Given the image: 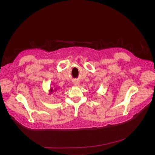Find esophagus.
Segmentation results:
<instances>
[{"label": "esophagus", "instance_id": "obj_1", "mask_svg": "<svg viewBox=\"0 0 155 155\" xmlns=\"http://www.w3.org/2000/svg\"><path fill=\"white\" fill-rule=\"evenodd\" d=\"M78 85V83H76V85Z\"/></svg>", "mask_w": 155, "mask_h": 155}]
</instances>
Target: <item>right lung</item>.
I'll use <instances>...</instances> for the list:
<instances>
[{
	"label": "right lung",
	"mask_w": 155,
	"mask_h": 155,
	"mask_svg": "<svg viewBox=\"0 0 155 155\" xmlns=\"http://www.w3.org/2000/svg\"><path fill=\"white\" fill-rule=\"evenodd\" d=\"M51 91H52V90H51Z\"/></svg>",
	"instance_id": "obj_1"
}]
</instances>
